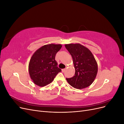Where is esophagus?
Here are the masks:
<instances>
[{
  "instance_id": "obj_1",
  "label": "esophagus",
  "mask_w": 124,
  "mask_h": 124,
  "mask_svg": "<svg viewBox=\"0 0 124 124\" xmlns=\"http://www.w3.org/2000/svg\"><path fill=\"white\" fill-rule=\"evenodd\" d=\"M62 72H65V71H66V69H63L62 70Z\"/></svg>"
}]
</instances>
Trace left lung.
<instances>
[{
	"instance_id": "1",
	"label": "left lung",
	"mask_w": 124,
	"mask_h": 124,
	"mask_svg": "<svg viewBox=\"0 0 124 124\" xmlns=\"http://www.w3.org/2000/svg\"><path fill=\"white\" fill-rule=\"evenodd\" d=\"M65 46L72 56L76 70L73 77L66 78L67 82L75 88L87 87L95 80L98 72L94 56L87 47L79 43H70Z\"/></svg>"
}]
</instances>
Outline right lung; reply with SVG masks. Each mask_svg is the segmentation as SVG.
<instances>
[{"instance_id":"obj_1","label":"right lung","mask_w":124,"mask_h":124,"mask_svg":"<svg viewBox=\"0 0 124 124\" xmlns=\"http://www.w3.org/2000/svg\"><path fill=\"white\" fill-rule=\"evenodd\" d=\"M62 47L61 44L44 45L32 55L28 69L31 79L36 85L43 87L51 83L62 71L55 61V55Z\"/></svg>"}]
</instances>
